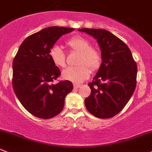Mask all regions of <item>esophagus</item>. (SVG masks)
Listing matches in <instances>:
<instances>
[{"instance_id":"esophagus-1","label":"esophagus","mask_w":152,"mask_h":152,"mask_svg":"<svg viewBox=\"0 0 152 152\" xmlns=\"http://www.w3.org/2000/svg\"><path fill=\"white\" fill-rule=\"evenodd\" d=\"M81 87L80 85H79V84H74L73 85V88H75V89H78V88H79Z\"/></svg>"}]
</instances>
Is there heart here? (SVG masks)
Returning a JSON list of instances; mask_svg holds the SVG:
<instances>
[{
    "label": "heart",
    "mask_w": 152,
    "mask_h": 152,
    "mask_svg": "<svg viewBox=\"0 0 152 152\" xmlns=\"http://www.w3.org/2000/svg\"><path fill=\"white\" fill-rule=\"evenodd\" d=\"M66 45L71 50L79 52L76 67H69L62 72V77L66 80L75 83H80L88 79L91 70H95L99 67L102 61L101 53L96 48L91 47V42L82 36H73L66 42ZM50 57L56 66H66L65 53L57 45H54L50 50Z\"/></svg>",
    "instance_id": "heart-1"
}]
</instances>
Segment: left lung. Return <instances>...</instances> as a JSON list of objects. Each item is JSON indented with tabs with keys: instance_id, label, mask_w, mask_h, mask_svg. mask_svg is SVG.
Wrapping results in <instances>:
<instances>
[{
	"instance_id": "1",
	"label": "left lung",
	"mask_w": 152,
	"mask_h": 152,
	"mask_svg": "<svg viewBox=\"0 0 152 152\" xmlns=\"http://www.w3.org/2000/svg\"><path fill=\"white\" fill-rule=\"evenodd\" d=\"M92 35L101 49L102 62L92 82L91 92L85 100L88 111L100 119L120 113L134 92L137 85V63L129 47L102 29H79Z\"/></svg>"
}]
</instances>
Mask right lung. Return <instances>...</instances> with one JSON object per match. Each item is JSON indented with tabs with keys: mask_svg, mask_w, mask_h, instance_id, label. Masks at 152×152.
<instances>
[{
	"mask_svg": "<svg viewBox=\"0 0 152 152\" xmlns=\"http://www.w3.org/2000/svg\"><path fill=\"white\" fill-rule=\"evenodd\" d=\"M75 29L50 26L29 35L22 42L12 62V87L27 111L42 119L56 117L62 110L71 82L53 84L61 75L50 57V50L61 35Z\"/></svg>",
	"mask_w": 152,
	"mask_h": 152,
	"instance_id": "obj_1",
	"label": "right lung"
}]
</instances>
